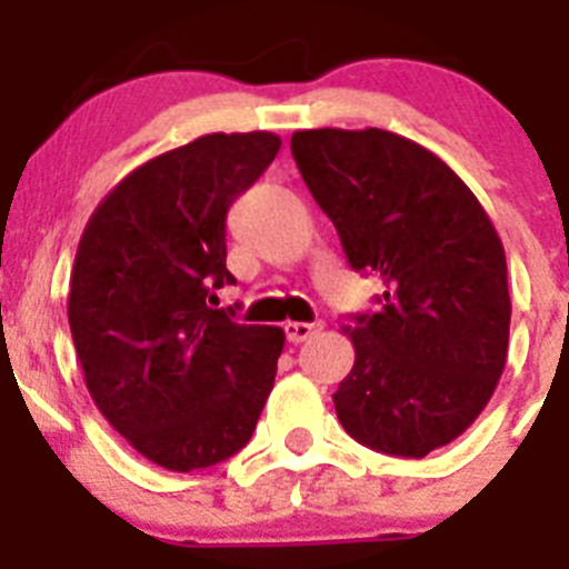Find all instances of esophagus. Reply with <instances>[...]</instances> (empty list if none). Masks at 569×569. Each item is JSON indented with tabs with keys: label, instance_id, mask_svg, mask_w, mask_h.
Returning a JSON list of instances; mask_svg holds the SVG:
<instances>
[{
	"label": "esophagus",
	"instance_id": "1",
	"mask_svg": "<svg viewBox=\"0 0 569 569\" xmlns=\"http://www.w3.org/2000/svg\"><path fill=\"white\" fill-rule=\"evenodd\" d=\"M321 328H325L321 321H288V325H284V333H288V341L301 345V341L313 339Z\"/></svg>",
	"mask_w": 569,
	"mask_h": 569
}]
</instances>
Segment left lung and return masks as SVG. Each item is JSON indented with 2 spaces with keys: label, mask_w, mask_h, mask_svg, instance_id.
I'll list each match as a JSON object with an SVG mask.
<instances>
[{
  "label": "left lung",
  "mask_w": 569,
  "mask_h": 569,
  "mask_svg": "<svg viewBox=\"0 0 569 569\" xmlns=\"http://www.w3.org/2000/svg\"><path fill=\"white\" fill-rule=\"evenodd\" d=\"M290 150L350 268L385 281L379 313L345 328L356 361L336 416L379 453L425 459L479 419L505 370L499 233L456 170L413 139L319 128L296 130Z\"/></svg>",
  "instance_id": "1"
}]
</instances>
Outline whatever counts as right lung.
Here are the masks:
<instances>
[{"label":"right lung","mask_w":569,"mask_h":569,"mask_svg":"<svg viewBox=\"0 0 569 569\" xmlns=\"http://www.w3.org/2000/svg\"><path fill=\"white\" fill-rule=\"evenodd\" d=\"M281 139L208 133L139 164L90 213L70 270L68 321L99 413L136 453L202 470L248 445L284 330L213 310L224 216Z\"/></svg>","instance_id":"obj_1"}]
</instances>
